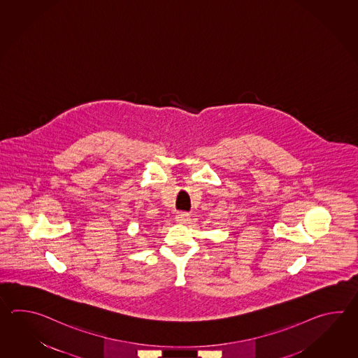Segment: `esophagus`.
<instances>
[{
    "instance_id": "esophagus-1",
    "label": "esophagus",
    "mask_w": 358,
    "mask_h": 358,
    "mask_svg": "<svg viewBox=\"0 0 358 358\" xmlns=\"http://www.w3.org/2000/svg\"><path fill=\"white\" fill-rule=\"evenodd\" d=\"M190 213H179L176 215V221L179 222H185V221L189 220Z\"/></svg>"
}]
</instances>
